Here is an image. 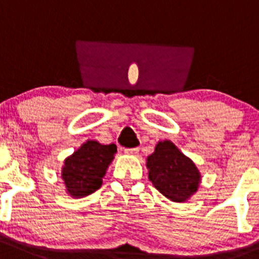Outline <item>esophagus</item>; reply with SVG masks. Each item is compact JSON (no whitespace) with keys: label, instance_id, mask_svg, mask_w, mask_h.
I'll return each mask as SVG.
<instances>
[{"label":"esophagus","instance_id":"obj_1","mask_svg":"<svg viewBox=\"0 0 259 259\" xmlns=\"http://www.w3.org/2000/svg\"><path fill=\"white\" fill-rule=\"evenodd\" d=\"M125 153L129 154V156H137L139 153V148H126L125 149Z\"/></svg>","mask_w":259,"mask_h":259}]
</instances>
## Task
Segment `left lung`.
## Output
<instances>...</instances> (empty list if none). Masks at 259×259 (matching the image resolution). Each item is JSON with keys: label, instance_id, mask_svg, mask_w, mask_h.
Wrapping results in <instances>:
<instances>
[{"label": "left lung", "instance_id": "8db88e82", "mask_svg": "<svg viewBox=\"0 0 259 259\" xmlns=\"http://www.w3.org/2000/svg\"><path fill=\"white\" fill-rule=\"evenodd\" d=\"M148 178L159 193L172 202H185L198 190L200 172L192 159L170 141L158 142L147 158Z\"/></svg>", "mask_w": 259, "mask_h": 259}]
</instances>
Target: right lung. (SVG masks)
<instances>
[{
    "instance_id": "obj_1",
    "label": "right lung",
    "mask_w": 259,
    "mask_h": 259,
    "mask_svg": "<svg viewBox=\"0 0 259 259\" xmlns=\"http://www.w3.org/2000/svg\"><path fill=\"white\" fill-rule=\"evenodd\" d=\"M116 151L115 144L105 146L96 141L81 144L62 166L61 178L66 192L72 198H83L100 189Z\"/></svg>"
}]
</instances>
